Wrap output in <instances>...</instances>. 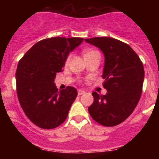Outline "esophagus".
Listing matches in <instances>:
<instances>
[{"instance_id":"34e87169","label":"esophagus","mask_w":159,"mask_h":159,"mask_svg":"<svg viewBox=\"0 0 159 159\" xmlns=\"http://www.w3.org/2000/svg\"><path fill=\"white\" fill-rule=\"evenodd\" d=\"M77 94L79 95V96H81V95H83V94H85V92L84 91H83V90H78V92H77Z\"/></svg>"}]
</instances>
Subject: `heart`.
Returning <instances> with one entry per match:
<instances>
[{"label":"heart","mask_w":159,"mask_h":159,"mask_svg":"<svg viewBox=\"0 0 159 159\" xmlns=\"http://www.w3.org/2000/svg\"><path fill=\"white\" fill-rule=\"evenodd\" d=\"M97 51L92 50V49H90V50H86L85 51V55L90 54V53H97Z\"/></svg>","instance_id":"1"}]
</instances>
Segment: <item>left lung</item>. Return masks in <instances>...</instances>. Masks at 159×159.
Masks as SVG:
<instances>
[{
	"instance_id": "left-lung-1",
	"label": "left lung",
	"mask_w": 159,
	"mask_h": 159,
	"mask_svg": "<svg viewBox=\"0 0 159 159\" xmlns=\"http://www.w3.org/2000/svg\"><path fill=\"white\" fill-rule=\"evenodd\" d=\"M104 53L102 77L106 95L92 92L94 102L88 107L92 118L104 126L125 121L138 105L143 88L144 69L137 53L127 43L110 37L85 39Z\"/></svg>"
}]
</instances>
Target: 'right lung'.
<instances>
[{
	"mask_svg": "<svg viewBox=\"0 0 159 159\" xmlns=\"http://www.w3.org/2000/svg\"><path fill=\"white\" fill-rule=\"evenodd\" d=\"M82 38L53 37L39 41L20 60L16 69V91L26 116L42 129H54L67 119L77 96L72 87L58 91L54 83L70 52Z\"/></svg>",
	"mask_w": 159,
	"mask_h": 159,
	"instance_id": "right-lung-1",
	"label": "right lung"
}]
</instances>
